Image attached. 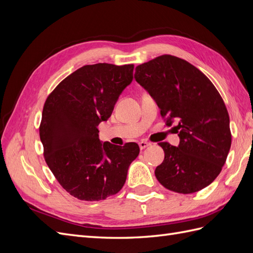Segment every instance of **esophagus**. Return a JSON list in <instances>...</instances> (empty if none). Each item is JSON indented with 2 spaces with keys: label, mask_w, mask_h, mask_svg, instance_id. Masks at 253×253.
I'll list each match as a JSON object with an SVG mask.
<instances>
[{
  "label": "esophagus",
  "mask_w": 253,
  "mask_h": 253,
  "mask_svg": "<svg viewBox=\"0 0 253 253\" xmlns=\"http://www.w3.org/2000/svg\"><path fill=\"white\" fill-rule=\"evenodd\" d=\"M150 144H151V143H149V142H147V141H140V142H139V148H140V150H144L145 148H148Z\"/></svg>",
  "instance_id": "34e87169"
}]
</instances>
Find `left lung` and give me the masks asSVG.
Segmentation results:
<instances>
[{"mask_svg": "<svg viewBox=\"0 0 253 253\" xmlns=\"http://www.w3.org/2000/svg\"><path fill=\"white\" fill-rule=\"evenodd\" d=\"M135 79L154 99L160 115L179 136L178 147L159 142L165 159L157 180L173 192H197L215 179L231 147L223 98L206 76L187 62L163 55L135 68Z\"/></svg>", "mask_w": 253, "mask_h": 253, "instance_id": "1", "label": "left lung"}]
</instances>
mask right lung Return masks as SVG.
I'll use <instances>...</instances> for the list:
<instances>
[{"mask_svg": "<svg viewBox=\"0 0 253 253\" xmlns=\"http://www.w3.org/2000/svg\"><path fill=\"white\" fill-rule=\"evenodd\" d=\"M133 64L84 65L61 81L44 103L40 139L44 158L62 188L80 201L118 193L139 154L135 142L99 140L98 126L110 118L133 80Z\"/></svg>", "mask_w": 253, "mask_h": 253, "instance_id": "add662e5", "label": "right lung"}]
</instances>
